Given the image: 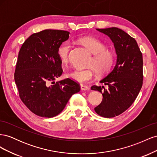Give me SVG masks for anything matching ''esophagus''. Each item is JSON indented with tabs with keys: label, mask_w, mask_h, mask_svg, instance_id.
<instances>
[{
	"label": "esophagus",
	"mask_w": 157,
	"mask_h": 157,
	"mask_svg": "<svg viewBox=\"0 0 157 157\" xmlns=\"http://www.w3.org/2000/svg\"><path fill=\"white\" fill-rule=\"evenodd\" d=\"M80 88H81L82 90H84V91H85V90H89L88 86H85V85H80Z\"/></svg>",
	"instance_id": "1"
}]
</instances>
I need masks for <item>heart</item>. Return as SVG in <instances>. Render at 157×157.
<instances>
[{
  "instance_id": "obj_1",
  "label": "heart",
  "mask_w": 157,
  "mask_h": 157,
  "mask_svg": "<svg viewBox=\"0 0 157 157\" xmlns=\"http://www.w3.org/2000/svg\"><path fill=\"white\" fill-rule=\"evenodd\" d=\"M82 43L94 54L88 65L92 67L83 69H75L69 73L67 77L80 84L87 83L94 78L95 70L99 75L107 74L112 69L115 63V55L111 50L106 49L101 41L94 37H84L80 39ZM71 45L69 42H65L57 50V54L61 62L67 64L70 59ZM94 67L95 69H93Z\"/></svg>"
}]
</instances>
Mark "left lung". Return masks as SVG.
I'll return each instance as SVG.
<instances>
[{
    "label": "left lung",
    "instance_id": "1",
    "mask_svg": "<svg viewBox=\"0 0 157 157\" xmlns=\"http://www.w3.org/2000/svg\"><path fill=\"white\" fill-rule=\"evenodd\" d=\"M96 30L110 38L117 56L115 66L100 81L107 88L91 87L103 95L95 111L103 117L111 118L124 112L138 96L143 84V56L136 40L122 29L111 27Z\"/></svg>",
    "mask_w": 157,
    "mask_h": 157
}]
</instances>
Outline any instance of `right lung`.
Returning a JSON list of instances; mask_svg holds the SVG:
<instances>
[{
	"label": "right lung",
	"mask_w": 157,
	"mask_h": 157,
	"mask_svg": "<svg viewBox=\"0 0 157 157\" xmlns=\"http://www.w3.org/2000/svg\"><path fill=\"white\" fill-rule=\"evenodd\" d=\"M69 34L54 29L33 33L19 52L14 80L21 101L38 116L58 115L80 90L79 84L69 78L54 81L63 73L57 50Z\"/></svg>",
	"instance_id": "add662e5"
}]
</instances>
